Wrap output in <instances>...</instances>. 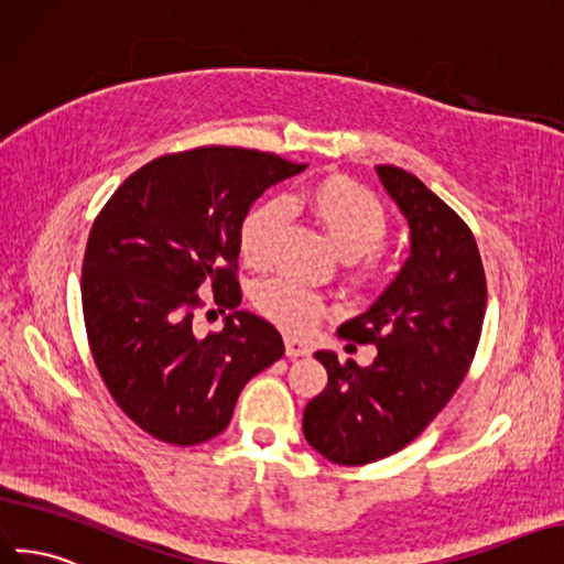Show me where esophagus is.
<instances>
[{
  "label": "esophagus",
  "instance_id": "1",
  "mask_svg": "<svg viewBox=\"0 0 564 564\" xmlns=\"http://www.w3.org/2000/svg\"><path fill=\"white\" fill-rule=\"evenodd\" d=\"M285 354L288 357H304V354H310V347L304 345L302 340H297V337H285Z\"/></svg>",
  "mask_w": 564,
  "mask_h": 564
}]
</instances>
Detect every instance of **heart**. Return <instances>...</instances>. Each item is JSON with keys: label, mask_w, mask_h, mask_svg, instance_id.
<instances>
[{"label": "heart", "mask_w": 564, "mask_h": 564, "mask_svg": "<svg viewBox=\"0 0 564 564\" xmlns=\"http://www.w3.org/2000/svg\"><path fill=\"white\" fill-rule=\"evenodd\" d=\"M302 205L324 231L337 254L354 267L361 279H378L384 269V238L390 234V215L382 200L366 186L326 176L302 198L257 203L238 224V252L252 269H267L276 257V240L283 229L285 207ZM254 307L288 333L307 335L326 312V302L312 288L293 279H271L254 291Z\"/></svg>", "instance_id": "heart-1"}]
</instances>
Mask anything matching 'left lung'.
<instances>
[{
  "instance_id": "obj_1",
  "label": "left lung",
  "mask_w": 564,
  "mask_h": 564,
  "mask_svg": "<svg viewBox=\"0 0 564 564\" xmlns=\"http://www.w3.org/2000/svg\"><path fill=\"white\" fill-rule=\"evenodd\" d=\"M411 227V257L373 307L337 328L373 343L371 366L316 351L328 384L304 409V440L337 465H366L411 444L448 404L475 359L487 279L475 236L415 174L378 165Z\"/></svg>"
}]
</instances>
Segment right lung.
<instances>
[{"instance_id":"obj_1","label":"right lung","mask_w":564,"mask_h":564,"mask_svg":"<svg viewBox=\"0 0 564 564\" xmlns=\"http://www.w3.org/2000/svg\"><path fill=\"white\" fill-rule=\"evenodd\" d=\"M304 167L236 147L167 153L127 176L94 219L83 262L89 349L110 397L151 437H217L246 382L283 357L281 333L238 310V224ZM198 290L237 310L205 338Z\"/></svg>"}]
</instances>
